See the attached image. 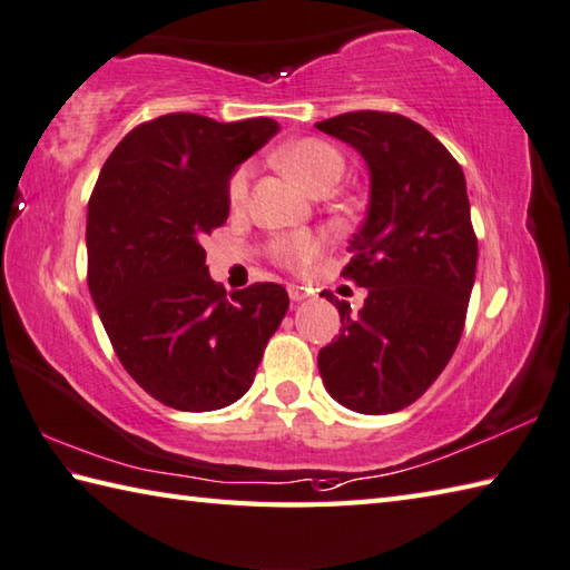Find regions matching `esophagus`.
<instances>
[{
    "label": "esophagus",
    "instance_id": "esophagus-1",
    "mask_svg": "<svg viewBox=\"0 0 570 570\" xmlns=\"http://www.w3.org/2000/svg\"><path fill=\"white\" fill-rule=\"evenodd\" d=\"M287 295H289V299H293L295 305H297V303H303V299L307 297V295H305V289H303V287H297V285H289V287H287Z\"/></svg>",
    "mask_w": 570,
    "mask_h": 570
}]
</instances>
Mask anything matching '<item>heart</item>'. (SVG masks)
I'll use <instances>...</instances> for the list:
<instances>
[{"mask_svg":"<svg viewBox=\"0 0 570 570\" xmlns=\"http://www.w3.org/2000/svg\"><path fill=\"white\" fill-rule=\"evenodd\" d=\"M277 164H281L285 174L293 176L307 193L332 188L342 178V174H345V158H342L335 146L320 141V138H303V141L285 146L283 151L277 154ZM248 184L250 166L235 170L228 184V198L233 206H240L245 196H248ZM320 248L322 245L315 235L289 233L273 240L271 253L277 263H283L287 267H305L315 261Z\"/></svg>","mask_w":570,"mask_h":570,"instance_id":"b5f03b06","label":"heart"}]
</instances>
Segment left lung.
<instances>
[{"label": "left lung", "instance_id": "obj_1", "mask_svg": "<svg viewBox=\"0 0 570 570\" xmlns=\"http://www.w3.org/2000/svg\"><path fill=\"white\" fill-rule=\"evenodd\" d=\"M357 151L370 206L342 275L367 287L357 315L332 293L340 335L317 354L325 390L360 414L410 406L442 374L464 330L476 275L464 170L424 126L352 111L315 124Z\"/></svg>", "mask_w": 570, "mask_h": 570}]
</instances>
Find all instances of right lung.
Instances as JSON below:
<instances>
[{"label": "right lung", "instance_id": "add662e5", "mask_svg": "<svg viewBox=\"0 0 570 570\" xmlns=\"http://www.w3.org/2000/svg\"><path fill=\"white\" fill-rule=\"evenodd\" d=\"M277 131L265 116H158L124 136L96 180L86 216L91 297L126 372L174 410L238 402L287 313L283 285L225 295L200 245L228 218L235 168Z\"/></svg>", "mask_w": 570, "mask_h": 570}]
</instances>
